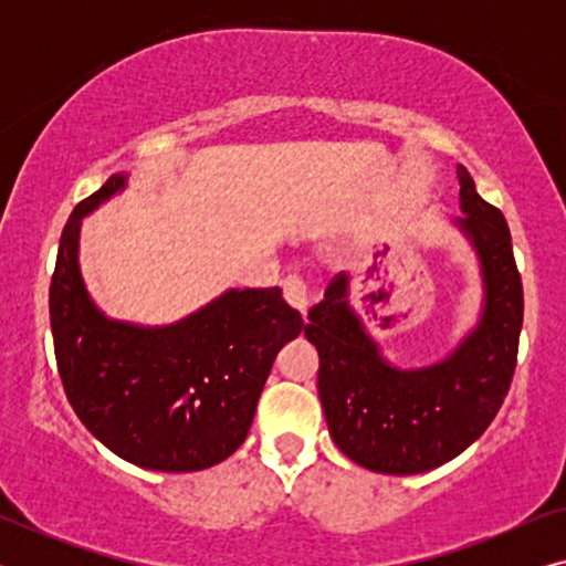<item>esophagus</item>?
I'll use <instances>...</instances> for the list:
<instances>
[{"label":"esophagus","mask_w":566,"mask_h":566,"mask_svg":"<svg viewBox=\"0 0 566 566\" xmlns=\"http://www.w3.org/2000/svg\"><path fill=\"white\" fill-rule=\"evenodd\" d=\"M283 298L289 301V306L296 308L306 316V308H308V285L304 283V277L298 275H289L283 281Z\"/></svg>","instance_id":"1"}]
</instances>
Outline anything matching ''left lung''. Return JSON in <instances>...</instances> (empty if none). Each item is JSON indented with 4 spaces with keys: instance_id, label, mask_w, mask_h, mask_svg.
<instances>
[{
    "instance_id": "left-lung-1",
    "label": "left lung",
    "mask_w": 566,
    "mask_h": 566,
    "mask_svg": "<svg viewBox=\"0 0 566 566\" xmlns=\"http://www.w3.org/2000/svg\"><path fill=\"white\" fill-rule=\"evenodd\" d=\"M459 182L467 216L455 223L476 247L486 296L479 327L443 363L389 366L347 306L345 273L308 308L304 335L319 353L316 381L329 436L347 459L378 474H422L455 459L490 428L513 384L523 283L510 229L467 167H459Z\"/></svg>"
}]
</instances>
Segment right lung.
<instances>
[{
	"label": "right lung",
	"instance_id": "right-lung-1",
	"mask_svg": "<svg viewBox=\"0 0 566 566\" xmlns=\"http://www.w3.org/2000/svg\"><path fill=\"white\" fill-rule=\"evenodd\" d=\"M126 185L113 175L61 231L49 308L66 399L115 455L151 471H200L250 432L275 355L304 319L281 289L227 291L169 327L105 319L76 265L80 221Z\"/></svg>",
	"mask_w": 566,
	"mask_h": 566
}]
</instances>
